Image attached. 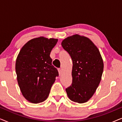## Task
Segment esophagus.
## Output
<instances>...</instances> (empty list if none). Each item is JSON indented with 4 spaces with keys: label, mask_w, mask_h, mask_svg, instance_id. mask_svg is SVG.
Returning <instances> with one entry per match:
<instances>
[{
    "label": "esophagus",
    "mask_w": 122,
    "mask_h": 122,
    "mask_svg": "<svg viewBox=\"0 0 122 122\" xmlns=\"http://www.w3.org/2000/svg\"><path fill=\"white\" fill-rule=\"evenodd\" d=\"M58 70V72H59V74L61 76V74H62V71H61V68H59Z\"/></svg>",
    "instance_id": "obj_1"
}]
</instances>
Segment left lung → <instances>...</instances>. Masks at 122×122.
<instances>
[{
    "instance_id": "1",
    "label": "left lung",
    "mask_w": 122,
    "mask_h": 122,
    "mask_svg": "<svg viewBox=\"0 0 122 122\" xmlns=\"http://www.w3.org/2000/svg\"><path fill=\"white\" fill-rule=\"evenodd\" d=\"M73 61L72 83L66 88L68 97L78 103L86 102L101 81L104 65L98 48L89 38L76 34L61 42Z\"/></svg>"
}]
</instances>
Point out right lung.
Wrapping results in <instances>:
<instances>
[{"label":"right lung","instance_id":"right-lung-1","mask_svg":"<svg viewBox=\"0 0 122 122\" xmlns=\"http://www.w3.org/2000/svg\"><path fill=\"white\" fill-rule=\"evenodd\" d=\"M57 41V39L43 36L34 38L19 51L15 63L17 81L23 96L30 102L39 103L46 100L59 76L50 56Z\"/></svg>","mask_w":122,"mask_h":122}]
</instances>
